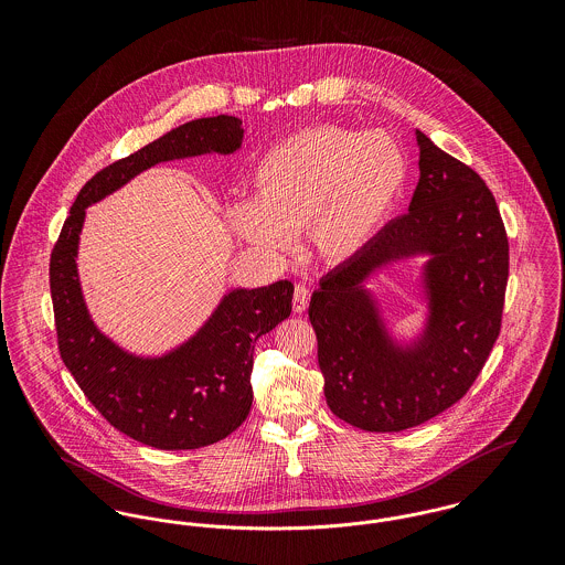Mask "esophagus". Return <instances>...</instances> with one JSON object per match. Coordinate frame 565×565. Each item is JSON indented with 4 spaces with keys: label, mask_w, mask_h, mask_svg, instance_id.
I'll use <instances>...</instances> for the list:
<instances>
[{
    "label": "esophagus",
    "mask_w": 565,
    "mask_h": 565,
    "mask_svg": "<svg viewBox=\"0 0 565 565\" xmlns=\"http://www.w3.org/2000/svg\"><path fill=\"white\" fill-rule=\"evenodd\" d=\"M309 300H311V289L307 285H296V289H294V311L296 313L307 311Z\"/></svg>",
    "instance_id": "1"
}]
</instances>
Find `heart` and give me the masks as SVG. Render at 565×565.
I'll use <instances>...</instances> for the list:
<instances>
[{"label": "heart", "mask_w": 565, "mask_h": 565, "mask_svg": "<svg viewBox=\"0 0 565 565\" xmlns=\"http://www.w3.org/2000/svg\"><path fill=\"white\" fill-rule=\"evenodd\" d=\"M406 182L401 146L385 132L323 124L274 146L254 169V202L231 209L245 242L282 258L307 233L326 263H345L383 228Z\"/></svg>", "instance_id": "b5f03b06"}]
</instances>
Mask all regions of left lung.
Returning <instances> with one entry per match:
<instances>
[{
	"label": "left lung",
	"mask_w": 565,
	"mask_h": 565,
	"mask_svg": "<svg viewBox=\"0 0 565 565\" xmlns=\"http://www.w3.org/2000/svg\"><path fill=\"white\" fill-rule=\"evenodd\" d=\"M419 180L408 213L356 256L328 271L311 298L323 396L330 411L370 433H398L459 403L500 334L509 239L483 178L415 130ZM428 253L431 318L408 349L384 330L362 282L379 266Z\"/></svg>",
	"instance_id": "1"
}]
</instances>
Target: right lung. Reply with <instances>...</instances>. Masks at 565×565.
Wrapping results in <instances>:
<instances>
[{"mask_svg": "<svg viewBox=\"0 0 565 565\" xmlns=\"http://www.w3.org/2000/svg\"><path fill=\"white\" fill-rule=\"evenodd\" d=\"M242 119L189 121L139 152L97 171L78 193L50 258V289L61 359L110 426L159 450L211 446L237 430L252 406V354L260 334L291 316L294 285L235 289L186 343L157 359L128 354L97 330L78 280L86 206L157 162L242 148Z\"/></svg>", "mask_w": 565, "mask_h": 565, "instance_id": "obj_1", "label": "right lung"}]
</instances>
